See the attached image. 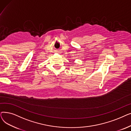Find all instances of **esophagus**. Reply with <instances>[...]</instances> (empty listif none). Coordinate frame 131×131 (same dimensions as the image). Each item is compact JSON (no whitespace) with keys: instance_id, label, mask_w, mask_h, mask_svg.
<instances>
[{"instance_id":"obj_1","label":"esophagus","mask_w":131,"mask_h":131,"mask_svg":"<svg viewBox=\"0 0 131 131\" xmlns=\"http://www.w3.org/2000/svg\"><path fill=\"white\" fill-rule=\"evenodd\" d=\"M59 52V53H60V52H59H59Z\"/></svg>"}]
</instances>
